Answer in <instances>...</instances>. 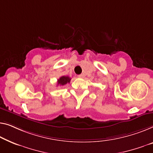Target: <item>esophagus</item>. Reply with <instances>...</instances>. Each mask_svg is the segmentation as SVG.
Returning a JSON list of instances; mask_svg holds the SVG:
<instances>
[{
    "instance_id": "esophagus-1",
    "label": "esophagus",
    "mask_w": 153,
    "mask_h": 153,
    "mask_svg": "<svg viewBox=\"0 0 153 153\" xmlns=\"http://www.w3.org/2000/svg\"><path fill=\"white\" fill-rule=\"evenodd\" d=\"M78 77H81V78H83V77H84V74H82L80 75H79Z\"/></svg>"
}]
</instances>
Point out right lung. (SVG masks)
Here are the masks:
<instances>
[{
  "mask_svg": "<svg viewBox=\"0 0 153 153\" xmlns=\"http://www.w3.org/2000/svg\"><path fill=\"white\" fill-rule=\"evenodd\" d=\"M71 78L69 76H62L58 79V85L64 86L67 83H70Z\"/></svg>",
  "mask_w": 153,
  "mask_h": 153,
  "instance_id": "add662e5",
  "label": "right lung"
}]
</instances>
